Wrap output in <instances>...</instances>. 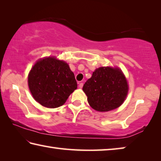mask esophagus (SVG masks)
I'll return each mask as SVG.
<instances>
[{"label": "esophagus", "mask_w": 161, "mask_h": 161, "mask_svg": "<svg viewBox=\"0 0 161 161\" xmlns=\"http://www.w3.org/2000/svg\"><path fill=\"white\" fill-rule=\"evenodd\" d=\"M83 83H79V86H78L79 88H83Z\"/></svg>", "instance_id": "obj_1"}]
</instances>
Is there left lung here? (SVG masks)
<instances>
[{"mask_svg":"<svg viewBox=\"0 0 161 161\" xmlns=\"http://www.w3.org/2000/svg\"><path fill=\"white\" fill-rule=\"evenodd\" d=\"M126 78L117 68L100 67L84 84L83 91L92 108L108 112L122 105L128 92Z\"/></svg>","mask_w":161,"mask_h":161,"instance_id":"8db88e82","label":"left lung"}]
</instances>
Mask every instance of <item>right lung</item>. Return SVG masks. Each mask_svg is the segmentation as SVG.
Listing matches in <instances>:
<instances>
[{
  "label": "right lung",
  "mask_w": 161,
  "mask_h": 161,
  "mask_svg": "<svg viewBox=\"0 0 161 161\" xmlns=\"http://www.w3.org/2000/svg\"><path fill=\"white\" fill-rule=\"evenodd\" d=\"M28 86L33 97L46 108L63 105L77 88L73 73L66 62L54 57L38 61L28 75Z\"/></svg>",
  "instance_id": "add662e5"
}]
</instances>
